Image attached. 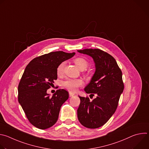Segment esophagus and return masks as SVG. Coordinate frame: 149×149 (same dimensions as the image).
<instances>
[{
  "label": "esophagus",
  "instance_id": "34e87169",
  "mask_svg": "<svg viewBox=\"0 0 149 149\" xmlns=\"http://www.w3.org/2000/svg\"><path fill=\"white\" fill-rule=\"evenodd\" d=\"M74 95H75V94H74V93H69V95H70V97H73Z\"/></svg>",
  "mask_w": 149,
  "mask_h": 149
}]
</instances>
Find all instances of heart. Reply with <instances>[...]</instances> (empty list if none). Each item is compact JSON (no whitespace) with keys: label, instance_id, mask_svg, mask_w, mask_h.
Returning <instances> with one entry per match:
<instances>
[{"label":"heart","instance_id":"heart-1","mask_svg":"<svg viewBox=\"0 0 149 149\" xmlns=\"http://www.w3.org/2000/svg\"><path fill=\"white\" fill-rule=\"evenodd\" d=\"M74 62L77 66V67L81 70H84L86 69L88 65V61L82 57H78L74 59ZM65 63L61 62L58 65L56 68V73L58 75L62 74L64 68ZM83 85V81L80 79H67L62 82V86L71 92H74L77 89L82 86Z\"/></svg>","mask_w":149,"mask_h":149}]
</instances>
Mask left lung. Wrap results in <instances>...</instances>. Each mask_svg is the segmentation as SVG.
<instances>
[{"label": "left lung", "instance_id": "left-lung-1", "mask_svg": "<svg viewBox=\"0 0 149 149\" xmlns=\"http://www.w3.org/2000/svg\"><path fill=\"white\" fill-rule=\"evenodd\" d=\"M93 58L95 71L90 83L85 87L87 94L96 98L79 96L80 104L77 116L80 123L89 129H97L108 121L115 113L124 90L122 72L116 59L99 49L78 50Z\"/></svg>", "mask_w": 149, "mask_h": 149}]
</instances>
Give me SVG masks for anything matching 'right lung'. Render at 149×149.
I'll return each instance as SVG.
<instances>
[{
  "instance_id": "obj_1",
  "label": "right lung",
  "mask_w": 149,
  "mask_h": 149,
  "mask_svg": "<svg viewBox=\"0 0 149 149\" xmlns=\"http://www.w3.org/2000/svg\"><path fill=\"white\" fill-rule=\"evenodd\" d=\"M75 54L51 52L32 59L24 71L18 86V101L29 122L39 129L56 123L62 105L69 97L63 89L58 90L52 97L47 91L57 79L58 65Z\"/></svg>"
}]
</instances>
